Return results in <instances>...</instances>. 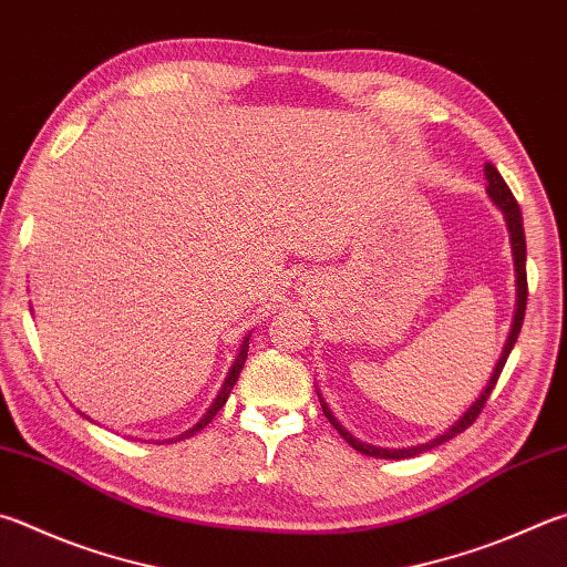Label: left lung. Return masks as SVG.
Returning <instances> with one entry per match:
<instances>
[{
    "label": "left lung",
    "mask_w": 567,
    "mask_h": 567,
    "mask_svg": "<svg viewBox=\"0 0 567 567\" xmlns=\"http://www.w3.org/2000/svg\"><path fill=\"white\" fill-rule=\"evenodd\" d=\"M486 181H488V188H486L488 198L498 205V208L503 210V218H506L508 233H511L513 265H516V315H513L511 334H508V339H506V347H503V354H501V359H498V364H496V369H493V374H491V379H488L486 389H483V394H481L476 401H473L471 409H468L466 414H463V416L456 421L454 426H451V429L446 431V434L436 436L434 441H429V444L411 446V449H379V446H369V444H364V441L354 439V436L349 434V431H347L342 424H339V421H337V416L332 414V411H329L327 401L317 394V396H319V404H322L324 416L329 419V424H332V426L337 429V434L342 436L349 446L357 449L359 454H364V456H374V458H411V456L424 454V451H429V449L441 446V444H444V441H449V439H454L456 434H461V431H466V429L473 424V421L478 419V414L483 411V406H486V401H488V396H491L493 386H496V382H498V377H501V372H503V367H506V359H508V354H511V349H513V344H516V339H518V334H520L523 317H526V302H528L526 233H523V215H520V208H518L516 198H513V193H511V188L506 185V181L501 178V173L496 171V166H491V163H486Z\"/></svg>",
    "instance_id": "8db88e82"
}]
</instances>
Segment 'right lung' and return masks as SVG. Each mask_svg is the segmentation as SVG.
Returning a JSON list of instances; mask_svg holds the SVG:
<instances>
[{
	"instance_id": "right-lung-1",
	"label": "right lung",
	"mask_w": 567,
	"mask_h": 567,
	"mask_svg": "<svg viewBox=\"0 0 567 567\" xmlns=\"http://www.w3.org/2000/svg\"><path fill=\"white\" fill-rule=\"evenodd\" d=\"M248 344H250V337H245L243 339V344H240V354H238V359H235V364L230 367V372H228V379H225V384L220 386V391H218V396H215V401L210 404V409L205 411V416L198 421V424H195L190 431H185V434H181L178 436V441L181 439H188V436H193L195 431H200V429H205L213 421V416L218 414V411L223 409V404L225 401H228V396H230V389L235 386V382H238V377H240V372H243V364H245V359H248ZM176 441V439H173Z\"/></svg>"
}]
</instances>
